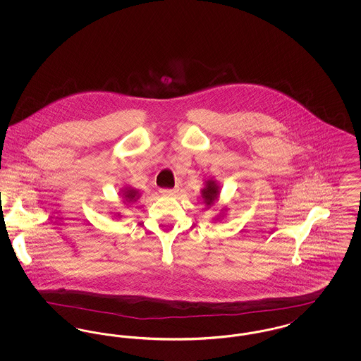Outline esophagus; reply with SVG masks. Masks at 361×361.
I'll list each match as a JSON object with an SVG mask.
<instances>
[{
  "instance_id": "esophagus-1",
  "label": "esophagus",
  "mask_w": 361,
  "mask_h": 361,
  "mask_svg": "<svg viewBox=\"0 0 361 361\" xmlns=\"http://www.w3.org/2000/svg\"><path fill=\"white\" fill-rule=\"evenodd\" d=\"M159 192H161L162 195H169V196H171V195H174V193H177V192H178V188H164L161 189Z\"/></svg>"
}]
</instances>
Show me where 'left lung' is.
<instances>
[{
    "instance_id": "8db88e82",
    "label": "left lung",
    "mask_w": 361,
    "mask_h": 361,
    "mask_svg": "<svg viewBox=\"0 0 361 361\" xmlns=\"http://www.w3.org/2000/svg\"><path fill=\"white\" fill-rule=\"evenodd\" d=\"M218 195H219V187L216 185L215 181L208 180V181H207L206 188L202 190V197L204 199L207 206L214 204L215 200L218 199Z\"/></svg>"
}]
</instances>
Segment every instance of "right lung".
Wrapping results in <instances>:
<instances>
[{
	"instance_id": "right-lung-1",
	"label": "right lung",
	"mask_w": 361,
	"mask_h": 361,
	"mask_svg": "<svg viewBox=\"0 0 361 361\" xmlns=\"http://www.w3.org/2000/svg\"><path fill=\"white\" fill-rule=\"evenodd\" d=\"M123 197L126 199L127 203H133L137 199V192L135 189H127L124 193H123Z\"/></svg>"
}]
</instances>
